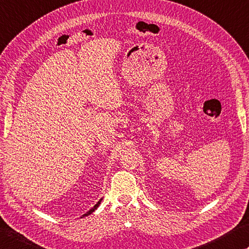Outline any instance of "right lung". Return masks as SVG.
<instances>
[{
	"mask_svg": "<svg viewBox=\"0 0 249 249\" xmlns=\"http://www.w3.org/2000/svg\"><path fill=\"white\" fill-rule=\"evenodd\" d=\"M101 201H102V198H101V199L100 200H99L97 203H96V205H94L92 208H91V209H90V210H88L87 212H86V213H84L83 215H81L80 216V218H85V216H87V215H89V214H91L92 213V212L94 211V210H96L97 209V208L99 207V205H100V203H101Z\"/></svg>",
	"mask_w": 249,
	"mask_h": 249,
	"instance_id": "add662e5",
	"label": "right lung"
}]
</instances>
